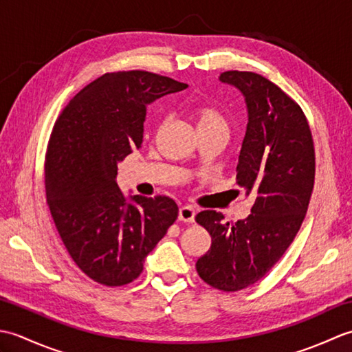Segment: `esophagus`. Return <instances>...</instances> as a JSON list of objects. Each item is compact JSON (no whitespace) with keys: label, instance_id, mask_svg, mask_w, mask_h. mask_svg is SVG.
<instances>
[{"label":"esophagus","instance_id":"obj_1","mask_svg":"<svg viewBox=\"0 0 352 352\" xmlns=\"http://www.w3.org/2000/svg\"><path fill=\"white\" fill-rule=\"evenodd\" d=\"M178 219L183 222L192 223L193 221H195V208H193L192 206H183L180 208V212H178Z\"/></svg>","mask_w":352,"mask_h":352}]
</instances>
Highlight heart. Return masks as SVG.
<instances>
[{
	"label": "heart",
	"mask_w": 352,
	"mask_h": 352,
	"mask_svg": "<svg viewBox=\"0 0 352 352\" xmlns=\"http://www.w3.org/2000/svg\"><path fill=\"white\" fill-rule=\"evenodd\" d=\"M195 122L197 129L199 131H208V130H227L228 131V121L222 111L212 106V104H203L195 109Z\"/></svg>",
	"instance_id": "heart-1"
}]
</instances>
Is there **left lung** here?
<instances>
[{
    "label": "left lung",
    "mask_w": 352,
    "mask_h": 352,
    "mask_svg": "<svg viewBox=\"0 0 352 352\" xmlns=\"http://www.w3.org/2000/svg\"><path fill=\"white\" fill-rule=\"evenodd\" d=\"M219 80L246 102L236 178L254 204L236 223L214 210L197 214L212 236L197 271L212 287L236 292L263 278L294 242L315 184V146L304 111L272 81L245 71L222 72Z\"/></svg>",
    "instance_id": "8db88e82"
}]
</instances>
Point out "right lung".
Returning a JSON list of instances; mask_svg holds the SVG:
<instances>
[{
  "label": "right lung",
  "instance_id": "1",
  "mask_svg": "<svg viewBox=\"0 0 352 352\" xmlns=\"http://www.w3.org/2000/svg\"><path fill=\"white\" fill-rule=\"evenodd\" d=\"M186 87L146 71L104 74L74 96L52 129L45 155L50 212L71 258L104 286L136 280L177 219L174 199L126 198L116 175L118 163L142 145L148 104Z\"/></svg>",
  "mask_w": 352,
  "mask_h": 352
}]
</instances>
